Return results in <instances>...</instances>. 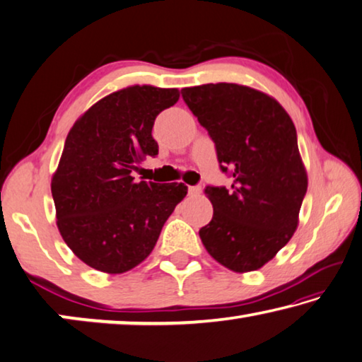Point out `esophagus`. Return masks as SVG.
I'll return each instance as SVG.
<instances>
[{"instance_id": "1", "label": "esophagus", "mask_w": 362, "mask_h": 362, "mask_svg": "<svg viewBox=\"0 0 362 362\" xmlns=\"http://www.w3.org/2000/svg\"><path fill=\"white\" fill-rule=\"evenodd\" d=\"M200 191H202V187L200 186H189L187 187V194L191 195V197H194V195H199Z\"/></svg>"}]
</instances>
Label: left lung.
<instances>
[{
  "label": "left lung",
  "mask_w": 362,
  "mask_h": 362,
  "mask_svg": "<svg viewBox=\"0 0 362 362\" xmlns=\"http://www.w3.org/2000/svg\"><path fill=\"white\" fill-rule=\"evenodd\" d=\"M182 99L215 142L230 187L206 186L211 221L199 230L218 263L247 272L268 263L293 235L308 177L297 129L268 94L235 83L181 90Z\"/></svg>",
  "instance_id": "left-lung-1"
}]
</instances>
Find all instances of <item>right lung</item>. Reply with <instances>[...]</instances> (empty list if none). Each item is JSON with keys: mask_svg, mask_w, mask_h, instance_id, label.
Wrapping results in <instances>:
<instances>
[{"mask_svg": "<svg viewBox=\"0 0 362 362\" xmlns=\"http://www.w3.org/2000/svg\"><path fill=\"white\" fill-rule=\"evenodd\" d=\"M177 99L176 88L129 86L98 100L69 132L51 192L59 233L91 268L122 274L144 262L187 194L182 182L133 177L158 156L153 122Z\"/></svg>", "mask_w": 362, "mask_h": 362, "instance_id": "1", "label": "right lung"}]
</instances>
